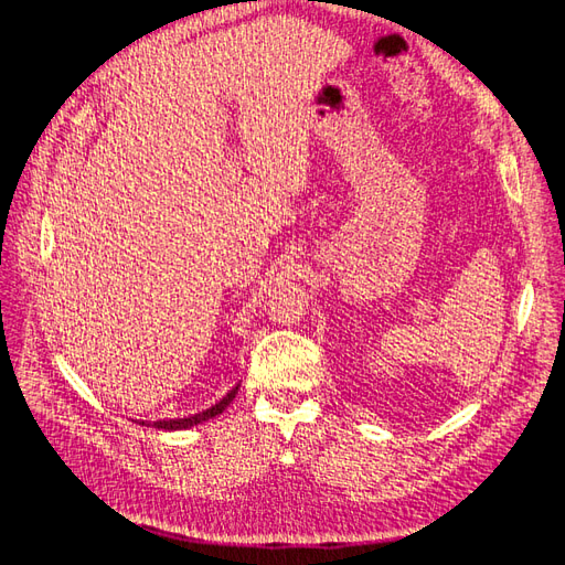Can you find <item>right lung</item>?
Here are the masks:
<instances>
[{
  "instance_id": "obj_1",
  "label": "right lung",
  "mask_w": 565,
  "mask_h": 565,
  "mask_svg": "<svg viewBox=\"0 0 565 565\" xmlns=\"http://www.w3.org/2000/svg\"><path fill=\"white\" fill-rule=\"evenodd\" d=\"M237 388H241V384H235V386L226 393L224 398H221L218 403H214L212 407L202 409V413H198V415L177 417V419H158V422H148V419H134V422L141 424V426H152V429H162V431H185V429H193V426H198V424H202V422H210V419H214L216 415L224 413V409L233 403Z\"/></svg>"
}]
</instances>
